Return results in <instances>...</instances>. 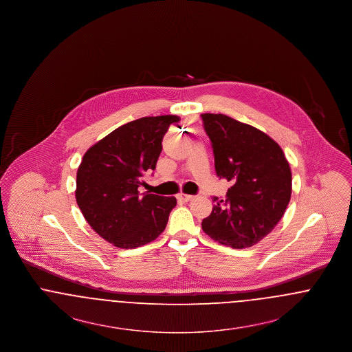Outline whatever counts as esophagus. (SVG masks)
Segmentation results:
<instances>
[{
	"label": "esophagus",
	"mask_w": 352,
	"mask_h": 352,
	"mask_svg": "<svg viewBox=\"0 0 352 352\" xmlns=\"http://www.w3.org/2000/svg\"><path fill=\"white\" fill-rule=\"evenodd\" d=\"M177 198H178V201H190L194 197L192 195H188V194H184V192H181V194H178L177 195Z\"/></svg>",
	"instance_id": "obj_1"
}]
</instances>
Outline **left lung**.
Wrapping results in <instances>:
<instances>
[{
	"label": "left lung",
	"instance_id": "left-lung-1",
	"mask_svg": "<svg viewBox=\"0 0 352 352\" xmlns=\"http://www.w3.org/2000/svg\"><path fill=\"white\" fill-rule=\"evenodd\" d=\"M201 116L217 174L232 184L226 201L203 219L201 230L223 245L250 248L284 217L292 195L289 162L280 145L257 128L221 113Z\"/></svg>",
	"mask_w": 352,
	"mask_h": 352
}]
</instances>
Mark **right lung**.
Instances as JSON below:
<instances>
[{
    "label": "right lung",
    "mask_w": 352,
    "mask_h": 352,
    "mask_svg": "<svg viewBox=\"0 0 352 352\" xmlns=\"http://www.w3.org/2000/svg\"><path fill=\"white\" fill-rule=\"evenodd\" d=\"M174 115L142 118L118 126L85 151L76 173V203L96 234L118 248H137L164 232L174 197L141 192L155 168Z\"/></svg>",
    "instance_id": "add662e5"
}]
</instances>
